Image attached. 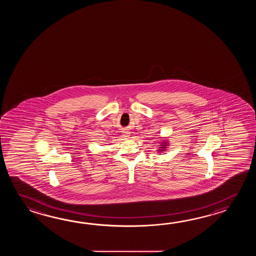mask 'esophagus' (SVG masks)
<instances>
[{"label":"esophagus","mask_w":256,"mask_h":256,"mask_svg":"<svg viewBox=\"0 0 256 256\" xmlns=\"http://www.w3.org/2000/svg\"><path fill=\"white\" fill-rule=\"evenodd\" d=\"M122 136H124V137H130V132H128V130H126V132H124V134Z\"/></svg>","instance_id":"1"}]
</instances>
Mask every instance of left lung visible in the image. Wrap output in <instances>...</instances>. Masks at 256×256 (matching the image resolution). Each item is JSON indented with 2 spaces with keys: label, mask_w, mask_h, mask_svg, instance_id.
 Listing matches in <instances>:
<instances>
[{
  "label": "left lung",
  "mask_w": 256,
  "mask_h": 256,
  "mask_svg": "<svg viewBox=\"0 0 256 256\" xmlns=\"http://www.w3.org/2000/svg\"><path fill=\"white\" fill-rule=\"evenodd\" d=\"M161 151H162V149H161Z\"/></svg>",
  "instance_id": "left-lung-1"
}]
</instances>
